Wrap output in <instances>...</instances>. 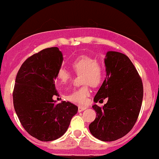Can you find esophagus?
<instances>
[{
	"label": "esophagus",
	"instance_id": "1",
	"mask_svg": "<svg viewBox=\"0 0 159 159\" xmlns=\"http://www.w3.org/2000/svg\"><path fill=\"white\" fill-rule=\"evenodd\" d=\"M86 107H83V106H79L78 107V111L79 112H82L83 111L86 110Z\"/></svg>",
	"mask_w": 159,
	"mask_h": 159
}]
</instances>
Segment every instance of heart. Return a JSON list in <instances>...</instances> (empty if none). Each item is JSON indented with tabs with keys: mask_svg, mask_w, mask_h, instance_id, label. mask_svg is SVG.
I'll list each match as a JSON object with an SVG mask.
<instances>
[{
	"mask_svg": "<svg viewBox=\"0 0 159 159\" xmlns=\"http://www.w3.org/2000/svg\"><path fill=\"white\" fill-rule=\"evenodd\" d=\"M71 66L78 74L82 75V83L86 84L76 89L72 93L66 95V98L73 103L85 105L88 102L92 86H97L102 82L104 78V68L96 59L91 56L81 55L76 57L71 63ZM57 79L61 84H65L70 80V73L64 68H61L57 73Z\"/></svg>",
	"mask_w": 159,
	"mask_h": 159,
	"instance_id": "heart-1",
	"label": "heart"
}]
</instances>
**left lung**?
Returning <instances> with one entry per match:
<instances>
[{
    "label": "left lung",
    "mask_w": 159,
    "mask_h": 159,
    "mask_svg": "<svg viewBox=\"0 0 159 159\" xmlns=\"http://www.w3.org/2000/svg\"><path fill=\"white\" fill-rule=\"evenodd\" d=\"M106 78L94 102L108 98L103 107L94 105L97 117L89 126L93 136L102 141L117 140L134 127L140 111L143 82L129 57L122 53L107 52Z\"/></svg>",
    "instance_id": "left-lung-1"
}]
</instances>
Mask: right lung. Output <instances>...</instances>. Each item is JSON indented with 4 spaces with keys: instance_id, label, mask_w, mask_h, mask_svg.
Instances as JSON below:
<instances>
[{
    "instance_id": "1",
    "label": "right lung",
    "mask_w": 159,
    "mask_h": 159,
    "mask_svg": "<svg viewBox=\"0 0 159 159\" xmlns=\"http://www.w3.org/2000/svg\"><path fill=\"white\" fill-rule=\"evenodd\" d=\"M63 62L58 48L43 49L28 57L16 74L13 106L22 126L41 141H53L69 127L78 107L70 102L56 104L54 80Z\"/></svg>"
}]
</instances>
